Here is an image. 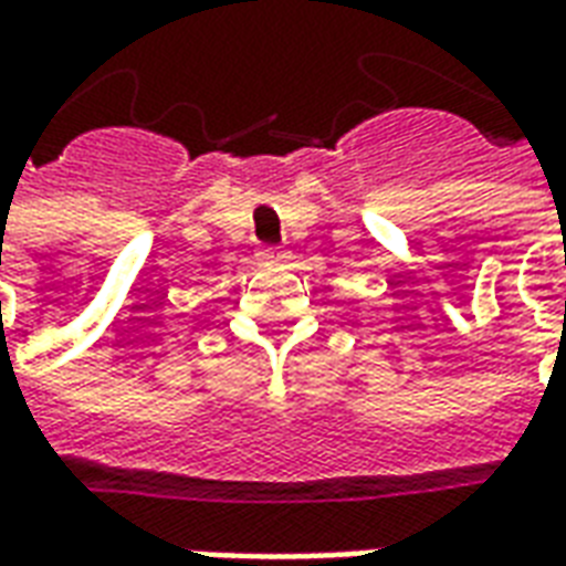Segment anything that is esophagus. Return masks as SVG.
<instances>
[{
    "mask_svg": "<svg viewBox=\"0 0 566 566\" xmlns=\"http://www.w3.org/2000/svg\"><path fill=\"white\" fill-rule=\"evenodd\" d=\"M258 258H260V263H266V266H270V263H282L284 254L282 251H275V248H263Z\"/></svg>",
    "mask_w": 566,
    "mask_h": 566,
    "instance_id": "34e87169",
    "label": "esophagus"
}]
</instances>
